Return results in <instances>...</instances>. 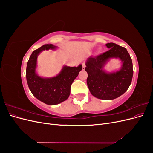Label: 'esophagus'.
<instances>
[{
	"label": "esophagus",
	"instance_id": "1",
	"mask_svg": "<svg viewBox=\"0 0 153 153\" xmlns=\"http://www.w3.org/2000/svg\"><path fill=\"white\" fill-rule=\"evenodd\" d=\"M85 68V63H83L82 64V69H84Z\"/></svg>",
	"mask_w": 153,
	"mask_h": 153
}]
</instances>
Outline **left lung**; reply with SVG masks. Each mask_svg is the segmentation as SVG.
Returning a JSON list of instances; mask_svg holds the SVG:
<instances>
[{"instance_id":"obj_1","label":"left lung","mask_w":153,"mask_h":153,"mask_svg":"<svg viewBox=\"0 0 153 153\" xmlns=\"http://www.w3.org/2000/svg\"><path fill=\"white\" fill-rule=\"evenodd\" d=\"M106 47L109 49L107 52L87 59L85 70L88 74L87 84L91 94L98 99L111 100L123 94L130 85L133 64L126 48L114 43L106 44ZM114 58L122 61L121 68L116 72H106L104 66Z\"/></svg>"}]
</instances>
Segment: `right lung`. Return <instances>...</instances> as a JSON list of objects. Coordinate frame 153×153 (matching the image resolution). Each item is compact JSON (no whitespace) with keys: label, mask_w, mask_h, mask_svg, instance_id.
I'll return each instance as SVG.
<instances>
[{"label":"right lung","mask_w":153,"mask_h":153,"mask_svg":"<svg viewBox=\"0 0 153 153\" xmlns=\"http://www.w3.org/2000/svg\"><path fill=\"white\" fill-rule=\"evenodd\" d=\"M52 44L43 45L32 53L27 62L26 78L32 94L45 104L53 105L66 100L70 94L71 85L82 70V65L77 67L64 66L57 75L50 78L41 77L36 73L37 59L43 50H55Z\"/></svg>","instance_id":"obj_1"}]
</instances>
